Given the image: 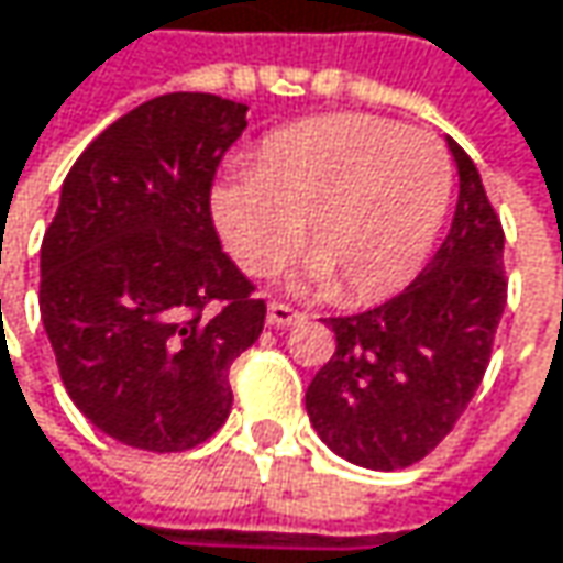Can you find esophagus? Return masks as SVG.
Masks as SVG:
<instances>
[{"instance_id": "1", "label": "esophagus", "mask_w": 563, "mask_h": 563, "mask_svg": "<svg viewBox=\"0 0 563 563\" xmlns=\"http://www.w3.org/2000/svg\"><path fill=\"white\" fill-rule=\"evenodd\" d=\"M306 319V312H299V309H292V306H286V302H271V309H267V322L271 325H292V322H302Z\"/></svg>"}]
</instances>
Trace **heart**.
I'll return each mask as SVG.
<instances>
[{"label":"heart","instance_id":"b5f03b06","mask_svg":"<svg viewBox=\"0 0 563 563\" xmlns=\"http://www.w3.org/2000/svg\"><path fill=\"white\" fill-rule=\"evenodd\" d=\"M451 192V164L429 131L332 115L277 131L254 177L212 192L219 234L251 277L280 271L299 244L309 277L371 299L412 277Z\"/></svg>","mask_w":563,"mask_h":563}]
</instances>
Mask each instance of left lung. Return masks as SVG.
<instances>
[{"label": "left lung", "instance_id": "8db88e82", "mask_svg": "<svg viewBox=\"0 0 563 563\" xmlns=\"http://www.w3.org/2000/svg\"><path fill=\"white\" fill-rule=\"evenodd\" d=\"M461 192L451 229L402 292L354 316H332L334 351L306 389V412L334 454L399 471L451 434L484 384L506 309L503 222L457 141Z\"/></svg>", "mask_w": 563, "mask_h": 563}]
</instances>
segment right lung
Listing matches in <instances>:
<instances>
[{
	"label": "right lung",
	"instance_id": "obj_1",
	"mask_svg": "<svg viewBox=\"0 0 563 563\" xmlns=\"http://www.w3.org/2000/svg\"><path fill=\"white\" fill-rule=\"evenodd\" d=\"M247 106L167 92L115 119L60 189L41 241V322L77 409L157 454L202 444L231 412L229 371L267 302L222 251L212 183Z\"/></svg>",
	"mask_w": 563,
	"mask_h": 563
}]
</instances>
